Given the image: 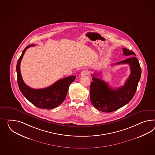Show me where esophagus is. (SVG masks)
Masks as SVG:
<instances>
[{
	"instance_id": "obj_1",
	"label": "esophagus",
	"mask_w": 155,
	"mask_h": 155,
	"mask_svg": "<svg viewBox=\"0 0 155 155\" xmlns=\"http://www.w3.org/2000/svg\"><path fill=\"white\" fill-rule=\"evenodd\" d=\"M89 72L87 70H83V71L81 72V73H80V76H85L87 75H89Z\"/></svg>"
}]
</instances>
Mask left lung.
Segmentation results:
<instances>
[{"label":"left lung","instance_id":"1","mask_svg":"<svg viewBox=\"0 0 155 155\" xmlns=\"http://www.w3.org/2000/svg\"><path fill=\"white\" fill-rule=\"evenodd\" d=\"M123 49L124 56L132 57L113 64H129L131 72L124 85L113 89L102 80L96 78L98 74L91 75L93 81L90 87V99L95 108L103 112L116 111L129 103L135 95L140 79L141 68L138 60L134 56L135 53L127 48Z\"/></svg>","mask_w":155,"mask_h":155}]
</instances>
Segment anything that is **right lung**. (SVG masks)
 <instances>
[{"label": "right lung", "mask_w": 155, "mask_h": 155, "mask_svg": "<svg viewBox=\"0 0 155 155\" xmlns=\"http://www.w3.org/2000/svg\"><path fill=\"white\" fill-rule=\"evenodd\" d=\"M31 44L25 48L20 58L17 61L16 71L17 74V83L22 94L32 104L40 108L51 110L59 106L64 102L68 93V87L75 81V76H70L58 80L56 83L48 87L43 89H33L24 83L20 71V64L25 52L28 48L34 47Z\"/></svg>", "instance_id": "add662e5"}]
</instances>
